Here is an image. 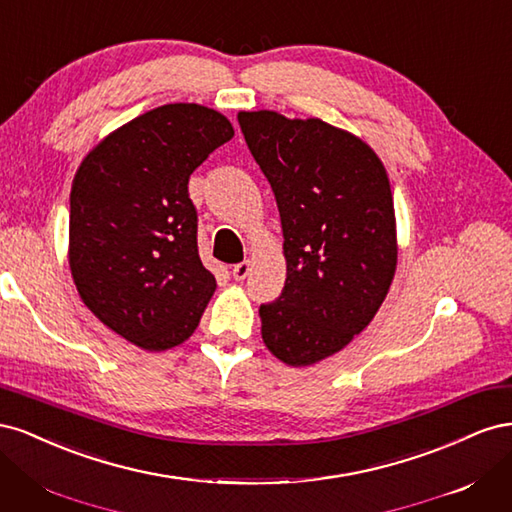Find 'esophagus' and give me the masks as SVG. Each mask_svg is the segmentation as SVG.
Listing matches in <instances>:
<instances>
[{
  "mask_svg": "<svg viewBox=\"0 0 512 512\" xmlns=\"http://www.w3.org/2000/svg\"><path fill=\"white\" fill-rule=\"evenodd\" d=\"M250 271H252V262L243 260V262H239V265L232 267V277H235L237 282H241V280H245L247 275H250Z\"/></svg>",
  "mask_w": 512,
  "mask_h": 512,
  "instance_id": "34e87169",
  "label": "esophagus"
}]
</instances>
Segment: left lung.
<instances>
[{
	"instance_id": "8db88e82",
	"label": "left lung",
	"mask_w": 512,
	"mask_h": 512,
	"mask_svg": "<svg viewBox=\"0 0 512 512\" xmlns=\"http://www.w3.org/2000/svg\"><path fill=\"white\" fill-rule=\"evenodd\" d=\"M280 209L286 284L260 305L262 339L292 367L346 348L374 320L397 267L386 168L359 136L322 119L237 115Z\"/></svg>"
}]
</instances>
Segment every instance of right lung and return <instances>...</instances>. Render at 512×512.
Instances as JSON below:
<instances>
[{
    "label": "right lung",
    "instance_id": "obj_1",
    "mask_svg": "<svg viewBox=\"0 0 512 512\" xmlns=\"http://www.w3.org/2000/svg\"><path fill=\"white\" fill-rule=\"evenodd\" d=\"M235 136L200 104H164L87 153L70 192V271L83 303L149 352L188 339L215 292L188 181Z\"/></svg>",
    "mask_w": 512,
    "mask_h": 512
}]
</instances>
